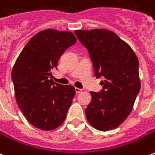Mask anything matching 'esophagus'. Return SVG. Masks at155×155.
<instances>
[{
	"instance_id": "obj_1",
	"label": "esophagus",
	"mask_w": 155,
	"mask_h": 155,
	"mask_svg": "<svg viewBox=\"0 0 155 155\" xmlns=\"http://www.w3.org/2000/svg\"><path fill=\"white\" fill-rule=\"evenodd\" d=\"M75 92L79 94V93H81L82 92V90L81 89H79V88H75Z\"/></svg>"
}]
</instances>
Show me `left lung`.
I'll list each match as a JSON object with an SVG mask.
<instances>
[{
	"label": "left lung",
	"instance_id": "1",
	"mask_svg": "<svg viewBox=\"0 0 155 155\" xmlns=\"http://www.w3.org/2000/svg\"><path fill=\"white\" fill-rule=\"evenodd\" d=\"M81 44L88 49L95 76H103L101 93L91 92L85 110L88 122L101 131L120 126L133 110L140 90L139 60L132 48L112 31L76 30Z\"/></svg>",
	"mask_w": 155,
	"mask_h": 155
}]
</instances>
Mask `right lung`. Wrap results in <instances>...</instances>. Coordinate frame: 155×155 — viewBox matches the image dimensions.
<instances>
[{
    "instance_id": "add662e5",
    "label": "right lung",
    "mask_w": 155,
    "mask_h": 155,
    "mask_svg": "<svg viewBox=\"0 0 155 155\" xmlns=\"http://www.w3.org/2000/svg\"><path fill=\"white\" fill-rule=\"evenodd\" d=\"M77 41L71 31L46 29L25 45L16 59L12 79L16 103L28 122L41 130H55L64 123L75 94L73 85L50 79L59 58Z\"/></svg>"
}]
</instances>
